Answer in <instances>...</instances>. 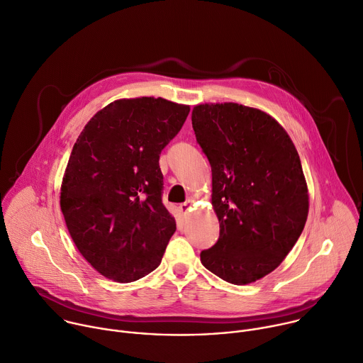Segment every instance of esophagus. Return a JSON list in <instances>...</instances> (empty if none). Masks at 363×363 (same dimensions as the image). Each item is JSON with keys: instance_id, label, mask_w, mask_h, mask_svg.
I'll list each match as a JSON object with an SVG mask.
<instances>
[{"instance_id": "1", "label": "esophagus", "mask_w": 363, "mask_h": 363, "mask_svg": "<svg viewBox=\"0 0 363 363\" xmlns=\"http://www.w3.org/2000/svg\"><path fill=\"white\" fill-rule=\"evenodd\" d=\"M191 206H193V200H187V201L182 203V204L179 206V208H180V211L186 216V214H189V211L191 210Z\"/></svg>"}]
</instances>
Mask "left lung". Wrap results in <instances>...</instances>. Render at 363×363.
Wrapping results in <instances>:
<instances>
[{
    "instance_id": "8db88e82",
    "label": "left lung",
    "mask_w": 363,
    "mask_h": 363,
    "mask_svg": "<svg viewBox=\"0 0 363 363\" xmlns=\"http://www.w3.org/2000/svg\"><path fill=\"white\" fill-rule=\"evenodd\" d=\"M191 124L211 166L220 225L200 260L229 283H253L283 262L305 228L309 193L298 150L272 116L238 103L197 104Z\"/></svg>"
}]
</instances>
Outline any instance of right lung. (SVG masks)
Instances as JSON below:
<instances>
[{"label": "right lung", "mask_w": 363, "mask_h": 363, "mask_svg": "<svg viewBox=\"0 0 363 363\" xmlns=\"http://www.w3.org/2000/svg\"><path fill=\"white\" fill-rule=\"evenodd\" d=\"M190 106L121 99L86 124L67 163L60 206L68 233L103 276L134 281L162 262L176 220L162 203V150Z\"/></svg>", "instance_id": "obj_1"}]
</instances>
